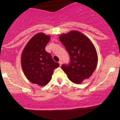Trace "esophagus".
Here are the masks:
<instances>
[{
  "label": "esophagus",
  "instance_id": "1",
  "mask_svg": "<svg viewBox=\"0 0 120 120\" xmlns=\"http://www.w3.org/2000/svg\"><path fill=\"white\" fill-rule=\"evenodd\" d=\"M59 64H60V66L62 65V61L61 60H60V61H59Z\"/></svg>",
  "mask_w": 120,
  "mask_h": 120
}]
</instances>
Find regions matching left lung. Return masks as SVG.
<instances>
[{"instance_id":"1","label":"left lung","mask_w":120,"mask_h":120,"mask_svg":"<svg viewBox=\"0 0 120 120\" xmlns=\"http://www.w3.org/2000/svg\"><path fill=\"white\" fill-rule=\"evenodd\" d=\"M60 40L70 59L69 64H64L61 68L71 82L81 83L92 75L97 68L98 55L94 45L87 36L77 30L62 34Z\"/></svg>"}]
</instances>
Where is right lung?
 Here are the masks:
<instances>
[{"label":"right lung","instance_id":"right-lung-1","mask_svg":"<svg viewBox=\"0 0 120 120\" xmlns=\"http://www.w3.org/2000/svg\"><path fill=\"white\" fill-rule=\"evenodd\" d=\"M50 36L38 33L30 39L21 55V66L26 78L39 86L47 84L54 70L60 66L45 50Z\"/></svg>","mask_w":120,"mask_h":120}]
</instances>
